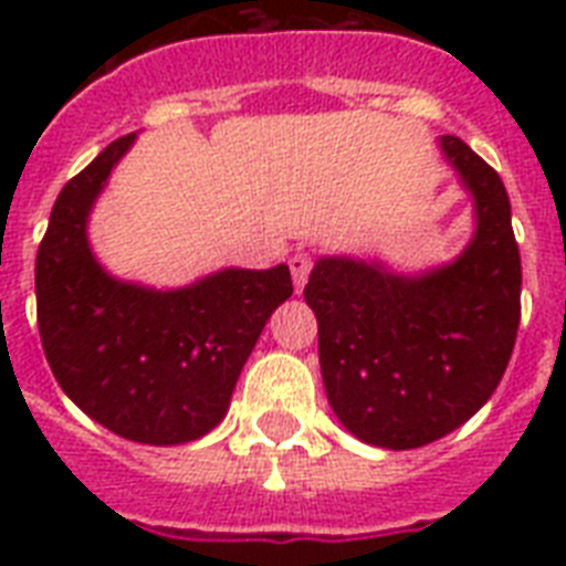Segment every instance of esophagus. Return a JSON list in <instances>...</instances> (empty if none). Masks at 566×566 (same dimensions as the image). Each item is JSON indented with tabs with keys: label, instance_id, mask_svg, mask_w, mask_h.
<instances>
[{
	"label": "esophagus",
	"instance_id": "1",
	"mask_svg": "<svg viewBox=\"0 0 566 566\" xmlns=\"http://www.w3.org/2000/svg\"><path fill=\"white\" fill-rule=\"evenodd\" d=\"M291 273H293V287H296V293H302V287H305V282H308V273H311V255L308 252H293L291 255Z\"/></svg>",
	"mask_w": 566,
	"mask_h": 566
}]
</instances>
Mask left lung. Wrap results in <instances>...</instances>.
I'll return each mask as SVG.
<instances>
[{
    "instance_id": "left-lung-1",
    "label": "left lung",
    "mask_w": 566,
    "mask_h": 566,
    "mask_svg": "<svg viewBox=\"0 0 566 566\" xmlns=\"http://www.w3.org/2000/svg\"><path fill=\"white\" fill-rule=\"evenodd\" d=\"M440 149L473 196L464 252L420 275L319 258L305 284L328 405L370 447L417 449L464 426L517 340L523 270L505 185L461 137H440Z\"/></svg>"
}]
</instances>
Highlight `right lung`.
I'll list each match as a JSON object with an SVG mask.
<instances>
[{
  "instance_id": "obj_1",
  "label": "right lung",
  "mask_w": 566,
  "mask_h": 566,
  "mask_svg": "<svg viewBox=\"0 0 566 566\" xmlns=\"http://www.w3.org/2000/svg\"><path fill=\"white\" fill-rule=\"evenodd\" d=\"M135 144L105 146L57 193L34 264L38 326L57 385L119 438L176 447L226 417L243 364L293 282L287 264L220 270L176 291L119 282L96 261L87 217Z\"/></svg>"
}]
</instances>
